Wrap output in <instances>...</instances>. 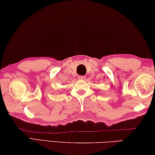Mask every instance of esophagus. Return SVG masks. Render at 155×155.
<instances>
[{
    "label": "esophagus",
    "instance_id": "1",
    "mask_svg": "<svg viewBox=\"0 0 155 155\" xmlns=\"http://www.w3.org/2000/svg\"><path fill=\"white\" fill-rule=\"evenodd\" d=\"M85 78H86L85 76H78V79H80V80L85 79Z\"/></svg>",
    "mask_w": 155,
    "mask_h": 155
}]
</instances>
